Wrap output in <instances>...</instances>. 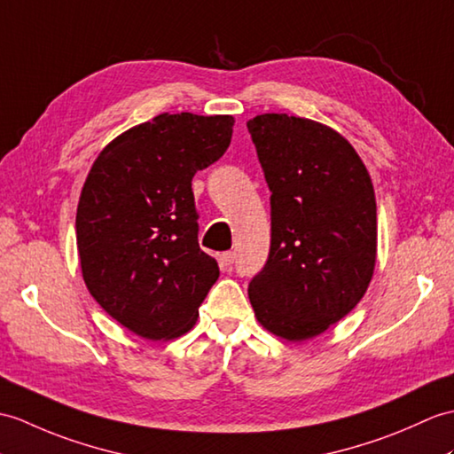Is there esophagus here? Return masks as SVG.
<instances>
[{
	"instance_id": "34e87169",
	"label": "esophagus",
	"mask_w": 454,
	"mask_h": 454,
	"mask_svg": "<svg viewBox=\"0 0 454 454\" xmlns=\"http://www.w3.org/2000/svg\"><path fill=\"white\" fill-rule=\"evenodd\" d=\"M218 261H220V265H223L224 269H231V265H234V261H236V253L234 251H226V253H223V255L218 257Z\"/></svg>"
}]
</instances>
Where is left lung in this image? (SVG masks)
<instances>
[{"label": "left lung", "mask_w": 454, "mask_h": 454, "mask_svg": "<svg viewBox=\"0 0 454 454\" xmlns=\"http://www.w3.org/2000/svg\"><path fill=\"white\" fill-rule=\"evenodd\" d=\"M270 189V251L249 282L257 321L292 342L325 333L370 286L377 205L362 158L340 133L288 114L247 121Z\"/></svg>", "instance_id": "left-lung-1"}]
</instances>
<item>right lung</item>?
<instances>
[{
    "instance_id": "right-lung-1",
    "label": "right lung",
    "mask_w": 454,
    "mask_h": 454,
    "mask_svg": "<svg viewBox=\"0 0 454 454\" xmlns=\"http://www.w3.org/2000/svg\"><path fill=\"white\" fill-rule=\"evenodd\" d=\"M231 115L160 114L94 160L77 207L90 296L125 329L170 340L193 329L220 270L199 247L192 179L231 141Z\"/></svg>"
}]
</instances>
